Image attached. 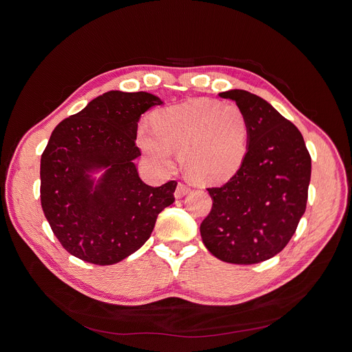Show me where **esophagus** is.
Instances as JSON below:
<instances>
[{
    "label": "esophagus",
    "instance_id": "1",
    "mask_svg": "<svg viewBox=\"0 0 352 352\" xmlns=\"http://www.w3.org/2000/svg\"><path fill=\"white\" fill-rule=\"evenodd\" d=\"M188 192H190V187H187L186 184L179 182L177 186V190H175L174 195H175V198H182V197H186Z\"/></svg>",
    "mask_w": 352,
    "mask_h": 352
}]
</instances>
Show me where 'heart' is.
Returning <instances> with one entry per match:
<instances>
[{
	"label": "heart",
	"mask_w": 352,
	"mask_h": 352,
	"mask_svg": "<svg viewBox=\"0 0 352 352\" xmlns=\"http://www.w3.org/2000/svg\"><path fill=\"white\" fill-rule=\"evenodd\" d=\"M153 126L141 124L137 131V142L146 157L171 170L173 150L179 151L182 170L199 184L228 181L247 157L250 125L235 104L192 98L157 111Z\"/></svg>",
	"instance_id": "b5f03b06"
}]
</instances>
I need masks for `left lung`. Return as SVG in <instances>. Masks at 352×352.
<instances>
[{
    "label": "left lung",
    "mask_w": 352,
    "mask_h": 352,
    "mask_svg": "<svg viewBox=\"0 0 352 352\" xmlns=\"http://www.w3.org/2000/svg\"><path fill=\"white\" fill-rule=\"evenodd\" d=\"M244 111L248 151L223 187L208 188L212 208L202 221V243L218 260L258 264L289 243L305 212L311 157L298 128L270 102L244 89L219 92Z\"/></svg>",
    "instance_id": "obj_1"
}]
</instances>
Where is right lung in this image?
<instances>
[{"instance_id": "right-lung-1", "label": "right lung", "mask_w": 352, "mask_h": 352, "mask_svg": "<svg viewBox=\"0 0 352 352\" xmlns=\"http://www.w3.org/2000/svg\"><path fill=\"white\" fill-rule=\"evenodd\" d=\"M161 104L150 92L108 91L55 126L41 155V207L71 255L97 265L122 261L175 201V181L146 186L134 164L141 114Z\"/></svg>"}]
</instances>
